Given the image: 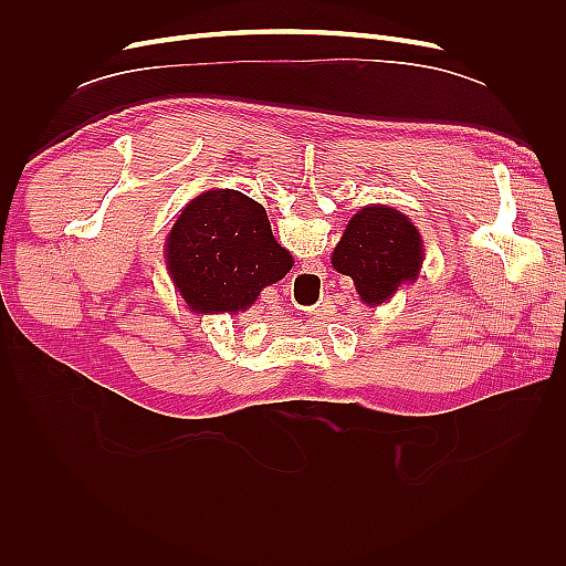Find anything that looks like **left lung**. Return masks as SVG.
<instances>
[{
	"mask_svg": "<svg viewBox=\"0 0 566 566\" xmlns=\"http://www.w3.org/2000/svg\"><path fill=\"white\" fill-rule=\"evenodd\" d=\"M420 233L406 214L391 208H364L352 217L333 252V266L354 279L358 297L382 304L401 283L418 279Z\"/></svg>",
	"mask_w": 566,
	"mask_h": 566,
	"instance_id": "1",
	"label": "left lung"
}]
</instances>
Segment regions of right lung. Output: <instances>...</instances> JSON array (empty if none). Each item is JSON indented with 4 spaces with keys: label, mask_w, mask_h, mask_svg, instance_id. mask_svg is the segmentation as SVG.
<instances>
[{
    "label": "right lung",
    "mask_w": 566,
    "mask_h": 566,
    "mask_svg": "<svg viewBox=\"0 0 566 566\" xmlns=\"http://www.w3.org/2000/svg\"><path fill=\"white\" fill-rule=\"evenodd\" d=\"M165 254L181 297L200 314L248 310L293 266L266 210L238 191H208L188 202Z\"/></svg>",
    "instance_id": "add662e5"
}]
</instances>
